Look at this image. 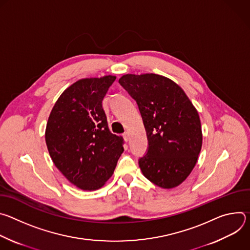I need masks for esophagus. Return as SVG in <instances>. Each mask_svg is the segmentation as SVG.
<instances>
[{
	"instance_id": "esophagus-1",
	"label": "esophagus",
	"mask_w": 250,
	"mask_h": 250,
	"mask_svg": "<svg viewBox=\"0 0 250 250\" xmlns=\"http://www.w3.org/2000/svg\"><path fill=\"white\" fill-rule=\"evenodd\" d=\"M123 137H124V139H125V141H127V140H128V133H127V132L124 133V134H123Z\"/></svg>"
}]
</instances>
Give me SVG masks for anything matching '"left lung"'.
<instances>
[{
    "label": "left lung",
    "instance_id": "obj_1",
    "mask_svg": "<svg viewBox=\"0 0 250 250\" xmlns=\"http://www.w3.org/2000/svg\"><path fill=\"white\" fill-rule=\"evenodd\" d=\"M119 83L136 101L146 130L148 149L138 160L142 174L163 189L179 186L202 148L196 108L180 86L161 75L126 74Z\"/></svg>",
    "mask_w": 250,
    "mask_h": 250
}]
</instances>
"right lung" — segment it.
<instances>
[{"instance_id":"obj_1","label":"right lung","mask_w":250,"mask_h":250,"mask_svg":"<svg viewBox=\"0 0 250 250\" xmlns=\"http://www.w3.org/2000/svg\"><path fill=\"white\" fill-rule=\"evenodd\" d=\"M115 80H78L61 94L47 121L45 141L54 165L84 191L103 187L124 152V139L110 131L102 104Z\"/></svg>"}]
</instances>
